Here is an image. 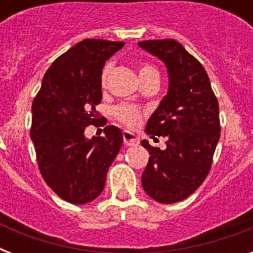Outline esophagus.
I'll return each mask as SVG.
<instances>
[{
  "label": "esophagus",
  "instance_id": "1",
  "mask_svg": "<svg viewBox=\"0 0 253 253\" xmlns=\"http://www.w3.org/2000/svg\"><path fill=\"white\" fill-rule=\"evenodd\" d=\"M123 142L126 146H138L139 138L130 131H123Z\"/></svg>",
  "mask_w": 253,
  "mask_h": 253
}]
</instances>
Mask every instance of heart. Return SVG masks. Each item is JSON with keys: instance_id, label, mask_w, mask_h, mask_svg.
Returning a JSON list of instances; mask_svg holds the SVG:
<instances>
[{"instance_id": "obj_1", "label": "heart", "mask_w": 253, "mask_h": 253, "mask_svg": "<svg viewBox=\"0 0 253 253\" xmlns=\"http://www.w3.org/2000/svg\"><path fill=\"white\" fill-rule=\"evenodd\" d=\"M110 64H106L103 67L102 73H101V84L102 85H105V83H106L107 76H109V73H110ZM139 75H140V79L147 76H159L156 68H154V67L150 64L140 65V67H139ZM142 110H140L139 107L134 106V105H130V103H121L118 106H115L114 109L115 118L127 127L138 126L139 122H140V119H142Z\"/></svg>"}]
</instances>
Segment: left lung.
I'll return each mask as SVG.
<instances>
[{"instance_id": "left-lung-1", "label": "left lung", "mask_w": 253, "mask_h": 253, "mask_svg": "<svg viewBox=\"0 0 253 253\" xmlns=\"http://www.w3.org/2000/svg\"><path fill=\"white\" fill-rule=\"evenodd\" d=\"M139 45L168 68L169 87L147 122L146 132L167 139V148L142 146L150 160L143 189L160 204H174L200 188L210 172L220 136L219 105L205 68L174 39L143 41Z\"/></svg>"}]
</instances>
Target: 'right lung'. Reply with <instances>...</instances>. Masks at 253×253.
<instances>
[{"label": "right lung", "mask_w": 253, "mask_h": 253, "mask_svg": "<svg viewBox=\"0 0 253 253\" xmlns=\"http://www.w3.org/2000/svg\"><path fill=\"white\" fill-rule=\"evenodd\" d=\"M125 42L85 39L53 61L33 101L30 136L49 188L73 205L102 193L107 170L123 143L122 131L103 128L105 136L85 138L89 125L99 126L95 106L102 98L105 61ZM102 118V117H101Z\"/></svg>", "instance_id": "right-lung-1"}]
</instances>
